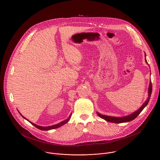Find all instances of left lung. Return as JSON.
<instances>
[{
    "instance_id": "8db88e82",
    "label": "left lung",
    "mask_w": 160,
    "mask_h": 160,
    "mask_svg": "<svg viewBox=\"0 0 160 160\" xmlns=\"http://www.w3.org/2000/svg\"><path fill=\"white\" fill-rule=\"evenodd\" d=\"M145 57H146V54H145ZM146 62L147 63L146 59H145ZM151 92H152V84H151V82H149V88H148V99H146V101L144 102V104L140 107V108L139 109H138L137 111H136L135 112H132V114L126 116H124V117H113V116H106V115H102L99 112H97L98 115L99 117H100L102 119H105L106 121H108V122H114V123H121V122H129L131 121L133 119H134L142 111V109L147 106L151 95Z\"/></svg>"
}]
</instances>
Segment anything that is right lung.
<instances>
[{
    "label": "right lung",
    "mask_w": 160,
    "mask_h": 160,
    "mask_svg": "<svg viewBox=\"0 0 160 160\" xmlns=\"http://www.w3.org/2000/svg\"><path fill=\"white\" fill-rule=\"evenodd\" d=\"M20 113V112H19ZM20 114L22 116V114L20 113ZM24 119H27L25 117H24L23 116H22ZM71 114L69 116V117L67 119H66V120H64V121H62V122H59V123H58V124H54V125H52V126H46V127H44V126H38V125H37V124H34V123H32V122H31V121H29L28 119H27L28 121H29L32 125H34L35 127H36L37 128H38V129H41V130H44V131H48V130H50V129H56V128H59V127H61V126H62V125H64V124H66V123H67L68 121H69V119H70V118H71Z\"/></svg>",
    "instance_id": "obj_1"
}]
</instances>
